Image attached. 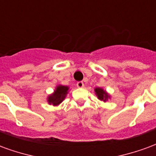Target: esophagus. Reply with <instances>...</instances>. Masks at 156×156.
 <instances>
[{
  "label": "esophagus",
  "mask_w": 156,
  "mask_h": 156,
  "mask_svg": "<svg viewBox=\"0 0 156 156\" xmlns=\"http://www.w3.org/2000/svg\"><path fill=\"white\" fill-rule=\"evenodd\" d=\"M77 87L78 88H83L84 87V83H83V82H78L77 83Z\"/></svg>",
  "instance_id": "esophagus-1"
}]
</instances>
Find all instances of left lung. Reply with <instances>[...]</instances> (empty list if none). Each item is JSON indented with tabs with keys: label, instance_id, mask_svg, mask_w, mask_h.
<instances>
[{
	"label": "left lung",
	"instance_id": "8db88e82",
	"mask_svg": "<svg viewBox=\"0 0 156 156\" xmlns=\"http://www.w3.org/2000/svg\"><path fill=\"white\" fill-rule=\"evenodd\" d=\"M94 93L96 96H97V98L100 100V101H103V102H107L108 99H110L111 98V96L110 94H108V92L105 90L104 88H94Z\"/></svg>",
	"mask_w": 156,
	"mask_h": 156
}]
</instances>
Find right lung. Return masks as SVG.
<instances>
[{
  "instance_id": "right-lung-1",
  "label": "right lung",
  "mask_w": 156,
  "mask_h": 156,
  "mask_svg": "<svg viewBox=\"0 0 156 156\" xmlns=\"http://www.w3.org/2000/svg\"><path fill=\"white\" fill-rule=\"evenodd\" d=\"M69 91V87L64 85L58 84L56 86L52 94H49L47 98L48 105L58 106L64 100Z\"/></svg>"
}]
</instances>
